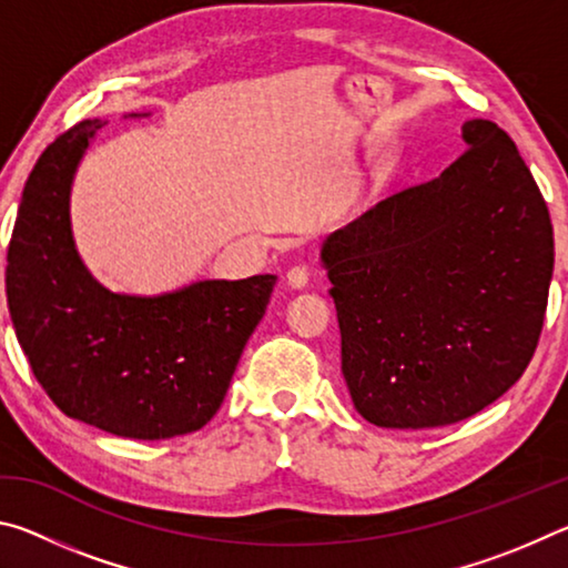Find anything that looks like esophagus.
Instances as JSON below:
<instances>
[{"mask_svg":"<svg viewBox=\"0 0 568 568\" xmlns=\"http://www.w3.org/2000/svg\"><path fill=\"white\" fill-rule=\"evenodd\" d=\"M307 277H311V267H307L305 263H297V265H293L291 271H287V275H285V283L291 285V287H297V291H301V287H305L307 285Z\"/></svg>","mask_w":568,"mask_h":568,"instance_id":"obj_1","label":"esophagus"}]
</instances>
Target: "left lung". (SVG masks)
<instances>
[{
	"label": "left lung",
	"instance_id": "obj_1",
	"mask_svg": "<svg viewBox=\"0 0 568 568\" xmlns=\"http://www.w3.org/2000/svg\"><path fill=\"white\" fill-rule=\"evenodd\" d=\"M464 155L333 233L323 263L355 410L383 428L458 423L524 376L554 273L546 200L514 140L464 124Z\"/></svg>",
	"mask_w": 568,
	"mask_h": 568
}]
</instances>
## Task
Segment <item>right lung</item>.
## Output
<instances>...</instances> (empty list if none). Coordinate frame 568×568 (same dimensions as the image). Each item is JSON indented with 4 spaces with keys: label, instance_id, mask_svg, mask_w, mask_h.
Wrapping results in <instances>:
<instances>
[{
    "label": "right lung",
    "instance_id": "obj_1",
    "mask_svg": "<svg viewBox=\"0 0 568 568\" xmlns=\"http://www.w3.org/2000/svg\"><path fill=\"white\" fill-rule=\"evenodd\" d=\"M100 128L77 122L30 172L7 247L9 315L64 416L140 440L192 434L223 406L277 277L200 281L158 297L104 291L70 230L74 168Z\"/></svg>",
    "mask_w": 568,
    "mask_h": 568
}]
</instances>
